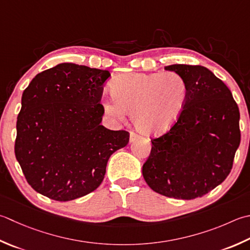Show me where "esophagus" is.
<instances>
[{
  "instance_id": "34e87169",
  "label": "esophagus",
  "mask_w": 250,
  "mask_h": 250,
  "mask_svg": "<svg viewBox=\"0 0 250 250\" xmlns=\"http://www.w3.org/2000/svg\"><path fill=\"white\" fill-rule=\"evenodd\" d=\"M140 138V136L138 134H135L132 132V133H130V142H134L135 140H138Z\"/></svg>"
}]
</instances>
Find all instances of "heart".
Instances as JSON below:
<instances>
[{
  "mask_svg": "<svg viewBox=\"0 0 250 250\" xmlns=\"http://www.w3.org/2000/svg\"><path fill=\"white\" fill-rule=\"evenodd\" d=\"M111 97L103 101L108 116L122 120L131 114L142 134L159 136L177 124L187 105L188 85L178 72L126 73L111 83Z\"/></svg>",
  "mask_w": 250,
  "mask_h": 250,
  "instance_id": "b5f03b06",
  "label": "heart"
}]
</instances>
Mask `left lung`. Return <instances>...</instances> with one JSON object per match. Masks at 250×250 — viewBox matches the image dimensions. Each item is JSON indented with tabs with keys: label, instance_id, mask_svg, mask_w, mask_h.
I'll use <instances>...</instances> for the list:
<instances>
[{
	"label": "left lung",
	"instance_id": "1",
	"mask_svg": "<svg viewBox=\"0 0 250 250\" xmlns=\"http://www.w3.org/2000/svg\"><path fill=\"white\" fill-rule=\"evenodd\" d=\"M165 69L187 80L188 102L170 131L151 140L142 172L164 196L202 197L231 172L241 142L238 107L229 87L206 67L175 63Z\"/></svg>",
	"mask_w": 250,
	"mask_h": 250
}]
</instances>
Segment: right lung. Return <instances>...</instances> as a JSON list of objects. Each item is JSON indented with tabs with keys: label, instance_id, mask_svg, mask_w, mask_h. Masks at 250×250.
<instances>
[{
	"label": "right lung",
	"instance_id": "1",
	"mask_svg": "<svg viewBox=\"0 0 250 250\" xmlns=\"http://www.w3.org/2000/svg\"><path fill=\"white\" fill-rule=\"evenodd\" d=\"M108 70L62 62L33 78L21 96L15 155L31 188L68 202L100 187L110 156L128 144L126 131L101 125Z\"/></svg>",
	"mask_w": 250,
	"mask_h": 250
}]
</instances>
